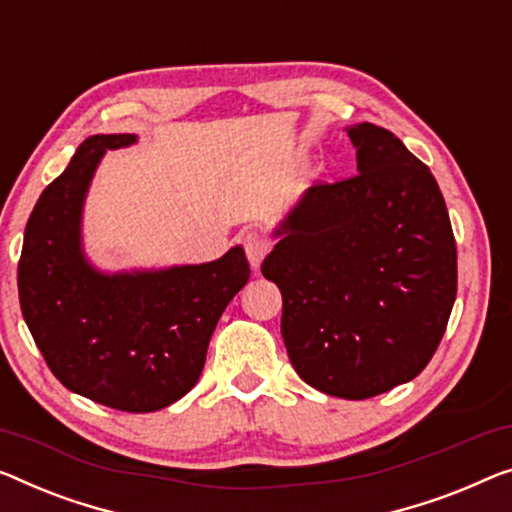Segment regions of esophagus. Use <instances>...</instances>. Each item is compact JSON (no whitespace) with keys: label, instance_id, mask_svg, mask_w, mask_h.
<instances>
[{"label":"esophagus","instance_id":"34e87169","mask_svg":"<svg viewBox=\"0 0 512 512\" xmlns=\"http://www.w3.org/2000/svg\"><path fill=\"white\" fill-rule=\"evenodd\" d=\"M243 248H246L248 262H250V266H253V271H259V264H262V259L269 255L271 243L266 241L262 234L246 232V234H243Z\"/></svg>","mask_w":512,"mask_h":512}]
</instances>
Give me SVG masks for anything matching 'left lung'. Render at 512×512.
I'll list each match as a JSON object with an SVG mask.
<instances>
[{
  "label": "left lung",
  "mask_w": 512,
  "mask_h": 512,
  "mask_svg": "<svg viewBox=\"0 0 512 512\" xmlns=\"http://www.w3.org/2000/svg\"><path fill=\"white\" fill-rule=\"evenodd\" d=\"M352 179L312 186L273 230L262 273L282 294V340L317 391L365 400L430 363L457 294L444 195L386 128L349 126Z\"/></svg>",
  "instance_id": "1"
}]
</instances>
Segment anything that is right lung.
<instances>
[{
  "label": "right lung",
  "mask_w": 512,
  "mask_h": 512,
  "mask_svg": "<svg viewBox=\"0 0 512 512\" xmlns=\"http://www.w3.org/2000/svg\"><path fill=\"white\" fill-rule=\"evenodd\" d=\"M137 135H91L38 197L18 264L22 317L68 391L147 414L197 384L220 315L250 278L241 246L204 264L101 271L82 243L91 179Z\"/></svg>",
  "instance_id": "add662e5"
}]
</instances>
